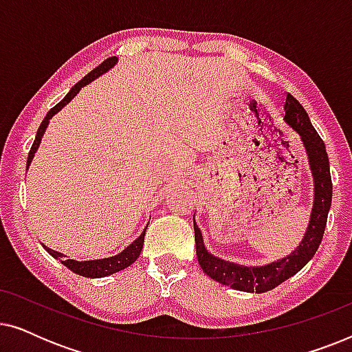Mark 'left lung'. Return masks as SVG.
<instances>
[{"label": "left lung", "mask_w": 352, "mask_h": 352, "mask_svg": "<svg viewBox=\"0 0 352 352\" xmlns=\"http://www.w3.org/2000/svg\"><path fill=\"white\" fill-rule=\"evenodd\" d=\"M283 110H285L283 120L300 136L305 146L312 181H314V201H312L309 224L300 245L290 254L277 261L264 264V266H243V264H235L213 256L205 248L204 235L194 219L197 259H199L200 267L204 269L206 276L219 282L221 285H228L239 292L264 293L280 285L309 263L324 237L327 216L331 206V176L325 144L312 126L306 110L292 94H287Z\"/></svg>", "instance_id": "8db88e82"}]
</instances>
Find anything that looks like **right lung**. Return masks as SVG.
I'll return each instance as SVG.
<instances>
[{
    "label": "right lung",
    "mask_w": 352,
    "mask_h": 352,
    "mask_svg": "<svg viewBox=\"0 0 352 352\" xmlns=\"http://www.w3.org/2000/svg\"><path fill=\"white\" fill-rule=\"evenodd\" d=\"M118 62V57H109L107 60H104L102 64H100L99 67H96V69L91 72V74H88L85 76L83 80H80L78 83H76L74 88H72L69 91V94L65 96L64 99L60 100L59 104L54 105L50 112L46 113L45 120H43L40 128H38V133H36V138L35 141H33V146L30 148V152H28V158H27V170L28 166L32 165V160L33 157H35V153L38 151V147H40V142H41V138L43 134H45L47 124H50V120L54 117V115L59 112V110H62L65 107L67 104L70 102L72 99L75 98L76 94L80 93V89L83 88V86L89 85L91 81H94L96 78H99L100 75H104L105 72H109L112 67L117 64ZM147 229V226H146ZM146 229L142 230V234L139 235V237L134 240L133 243H129L126 248L123 250L122 253L115 254V256H109V258H102V259H89V261H76V259H69L65 256L64 253H59L56 252V250H51L47 248L46 245H43V248L46 250L47 253L51 254L52 258L59 259V261L64 264L65 267H69L72 272L78 274V276H83V277H89V278H100V277H107V276H112V274L118 272V271H123V269H126L128 266H131V264L136 261V259L139 258V254H141V250H142V245H144V235H146Z\"/></svg>",
    "instance_id": "add662e5"
}]
</instances>
